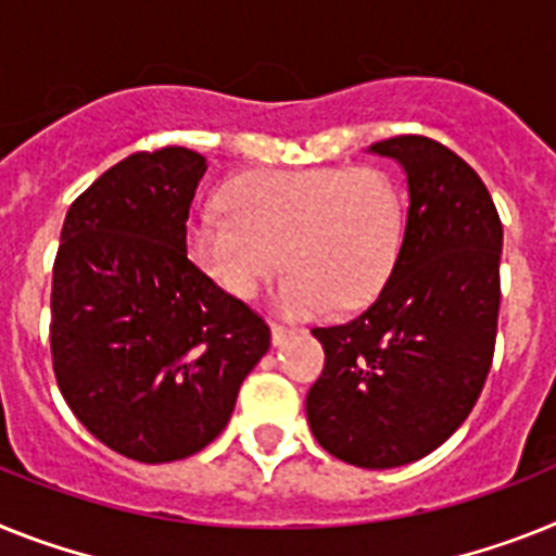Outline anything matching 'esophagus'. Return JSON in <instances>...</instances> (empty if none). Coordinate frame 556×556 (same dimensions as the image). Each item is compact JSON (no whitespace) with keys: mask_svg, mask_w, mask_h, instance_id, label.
<instances>
[{"mask_svg":"<svg viewBox=\"0 0 556 556\" xmlns=\"http://www.w3.org/2000/svg\"><path fill=\"white\" fill-rule=\"evenodd\" d=\"M293 330L291 328H286V325H277V321H274V325H270V342L277 344H286L288 342V336H291Z\"/></svg>","mask_w":556,"mask_h":556,"instance_id":"obj_1","label":"esophagus"}]
</instances>
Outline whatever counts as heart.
<instances>
[{
	"label": "heart",
	"mask_w": 556,
	"mask_h": 556,
	"mask_svg": "<svg viewBox=\"0 0 556 556\" xmlns=\"http://www.w3.org/2000/svg\"><path fill=\"white\" fill-rule=\"evenodd\" d=\"M220 198L226 208L189 217L186 254L231 300H254L282 260V314L356 311L384 291L404 254L407 194L381 166L251 172Z\"/></svg>",
	"instance_id": "1"
}]
</instances>
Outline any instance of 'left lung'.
<instances>
[{
  "label": "left lung",
  "mask_w": 556,
  "mask_h": 556,
  "mask_svg": "<svg viewBox=\"0 0 556 556\" xmlns=\"http://www.w3.org/2000/svg\"><path fill=\"white\" fill-rule=\"evenodd\" d=\"M407 172V242L379 300L314 328L325 370L307 393L314 438L362 469L444 444L486 384L501 311L503 223L478 172L427 135L372 143Z\"/></svg>",
  "instance_id": "1"
}]
</instances>
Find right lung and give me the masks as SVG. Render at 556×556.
Returning a JSON list of instances; mask_svg holds the SVG:
<instances>
[{
	"label": "right lung",
	"mask_w": 556,
	"mask_h": 556,
	"mask_svg": "<svg viewBox=\"0 0 556 556\" xmlns=\"http://www.w3.org/2000/svg\"><path fill=\"white\" fill-rule=\"evenodd\" d=\"M206 157L135 152L81 191L53 263L50 353L67 407L124 458L169 464L220 435L270 328L186 254Z\"/></svg>",
	"instance_id": "1"
}]
</instances>
